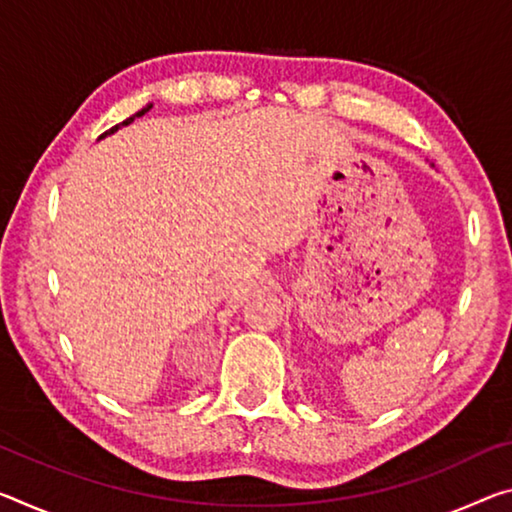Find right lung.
Here are the masks:
<instances>
[{"mask_svg": "<svg viewBox=\"0 0 512 512\" xmlns=\"http://www.w3.org/2000/svg\"><path fill=\"white\" fill-rule=\"evenodd\" d=\"M150 109H152V107H145V109H141L139 113H136V116H132V118H127V120H123V123H120V125H129V123H132V120H134V118H141V116H143V113H148ZM120 125H116V127H111V129H109V132H104L102 136H107V134H111V132H116V129H118ZM102 136H100V139H102Z\"/></svg>", "mask_w": 512, "mask_h": 512, "instance_id": "right-lung-1", "label": "right lung"}]
</instances>
